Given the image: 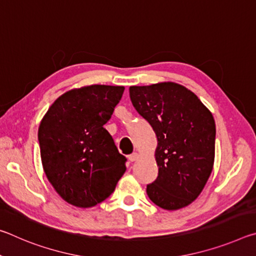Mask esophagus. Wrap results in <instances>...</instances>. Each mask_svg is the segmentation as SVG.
I'll return each instance as SVG.
<instances>
[{"instance_id":"obj_1","label":"esophagus","mask_w":256,"mask_h":256,"mask_svg":"<svg viewBox=\"0 0 256 256\" xmlns=\"http://www.w3.org/2000/svg\"><path fill=\"white\" fill-rule=\"evenodd\" d=\"M138 157H140V154H138V152H134V154L128 156V160H130V162H136V160H138Z\"/></svg>"}]
</instances>
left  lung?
Instances as JSON below:
<instances>
[{"mask_svg": "<svg viewBox=\"0 0 256 256\" xmlns=\"http://www.w3.org/2000/svg\"><path fill=\"white\" fill-rule=\"evenodd\" d=\"M130 98L157 136L158 177L146 194L164 210L196 200L214 170L216 123L196 94L175 82L130 86Z\"/></svg>", "mask_w": 256, "mask_h": 256, "instance_id": "obj_1", "label": "left lung"}]
</instances>
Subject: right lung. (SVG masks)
<instances>
[{"mask_svg":"<svg viewBox=\"0 0 256 256\" xmlns=\"http://www.w3.org/2000/svg\"><path fill=\"white\" fill-rule=\"evenodd\" d=\"M124 89L105 84L71 89L42 118L38 140L42 168L68 204L86 209L106 200L126 170V159L104 128Z\"/></svg>","mask_w":256,"mask_h":256,"instance_id":"add662e5","label":"right lung"}]
</instances>
